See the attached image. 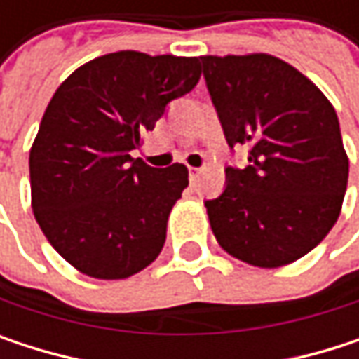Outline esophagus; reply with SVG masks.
Listing matches in <instances>:
<instances>
[{
  "label": "esophagus",
  "mask_w": 359,
  "mask_h": 359,
  "mask_svg": "<svg viewBox=\"0 0 359 359\" xmlns=\"http://www.w3.org/2000/svg\"><path fill=\"white\" fill-rule=\"evenodd\" d=\"M199 175H201L199 168H189V179H191V182H195V180L199 179Z\"/></svg>",
  "instance_id": "34e87169"
}]
</instances>
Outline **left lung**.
<instances>
[{
  "label": "left lung",
  "instance_id": "8db88e82",
  "mask_svg": "<svg viewBox=\"0 0 359 359\" xmlns=\"http://www.w3.org/2000/svg\"><path fill=\"white\" fill-rule=\"evenodd\" d=\"M203 79L229 147L250 149L245 168L208 199L220 248L259 268L312 251L337 222L349 160L337 111L297 68L268 55H201Z\"/></svg>",
  "mask_w": 359,
  "mask_h": 359
}]
</instances>
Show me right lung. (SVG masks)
<instances>
[{"label":"right lung","mask_w":359,"mask_h":359,"mask_svg":"<svg viewBox=\"0 0 359 359\" xmlns=\"http://www.w3.org/2000/svg\"><path fill=\"white\" fill-rule=\"evenodd\" d=\"M199 76V57L116 51L76 68L53 93L29 158L33 212L83 274L128 278L160 255L189 170L151 168L130 154Z\"/></svg>","instance_id":"add662e5"}]
</instances>
